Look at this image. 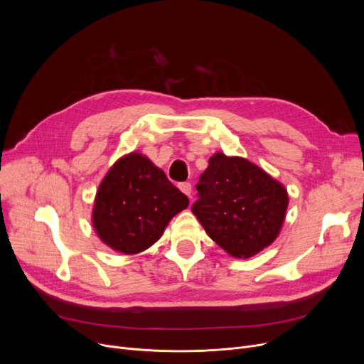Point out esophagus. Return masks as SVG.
<instances>
[{
	"label": "esophagus",
	"instance_id": "obj_1",
	"mask_svg": "<svg viewBox=\"0 0 364 364\" xmlns=\"http://www.w3.org/2000/svg\"><path fill=\"white\" fill-rule=\"evenodd\" d=\"M180 190L186 196L192 198V184H190V183H181L180 184Z\"/></svg>",
	"mask_w": 364,
	"mask_h": 364
}]
</instances>
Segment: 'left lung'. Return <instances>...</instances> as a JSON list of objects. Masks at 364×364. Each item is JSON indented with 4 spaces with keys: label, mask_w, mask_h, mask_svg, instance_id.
Returning a JSON list of instances; mask_svg holds the SVG:
<instances>
[{
    "label": "left lung",
    "mask_w": 364,
    "mask_h": 364,
    "mask_svg": "<svg viewBox=\"0 0 364 364\" xmlns=\"http://www.w3.org/2000/svg\"><path fill=\"white\" fill-rule=\"evenodd\" d=\"M193 203L208 236L236 258H250L280 233L289 198L283 184L240 156L215 153L196 184Z\"/></svg>",
    "instance_id": "8db88e82"
}]
</instances>
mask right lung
Segmentation results:
<instances>
[{
	"label": "right lung",
	"instance_id": "add662e5",
	"mask_svg": "<svg viewBox=\"0 0 364 364\" xmlns=\"http://www.w3.org/2000/svg\"><path fill=\"white\" fill-rule=\"evenodd\" d=\"M188 199L165 172L141 153L122 156L99 186L92 208L94 230L103 243L125 255L143 252L164 235Z\"/></svg>",
	"mask_w": 364,
	"mask_h": 364
}]
</instances>
